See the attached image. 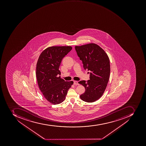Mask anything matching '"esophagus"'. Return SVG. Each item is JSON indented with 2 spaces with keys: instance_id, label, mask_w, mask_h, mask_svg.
Segmentation results:
<instances>
[{
  "instance_id": "34e87169",
  "label": "esophagus",
  "mask_w": 146,
  "mask_h": 146,
  "mask_svg": "<svg viewBox=\"0 0 146 146\" xmlns=\"http://www.w3.org/2000/svg\"><path fill=\"white\" fill-rule=\"evenodd\" d=\"M74 85H79V83H78V82L77 81H75V82H74Z\"/></svg>"
}]
</instances>
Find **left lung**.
Instances as JSON below:
<instances>
[{
    "label": "left lung",
    "instance_id": "obj_1",
    "mask_svg": "<svg viewBox=\"0 0 146 146\" xmlns=\"http://www.w3.org/2000/svg\"><path fill=\"white\" fill-rule=\"evenodd\" d=\"M75 49L82 61L84 70L90 71L89 80L78 82L86 90L80 95V99L87 102H96L102 96L108 82L110 74L108 56L95 43L76 46Z\"/></svg>",
    "mask_w": 146,
    "mask_h": 146
}]
</instances>
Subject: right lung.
<instances>
[{
  "label": "right lung",
  "instance_id": "right-lung-1",
  "mask_svg": "<svg viewBox=\"0 0 146 146\" xmlns=\"http://www.w3.org/2000/svg\"><path fill=\"white\" fill-rule=\"evenodd\" d=\"M72 49L70 46H51L44 50L36 64V75L38 87L43 96L53 105L62 103L74 82H65L58 77L62 59Z\"/></svg>",
  "mask_w": 146,
  "mask_h": 146
}]
</instances>
